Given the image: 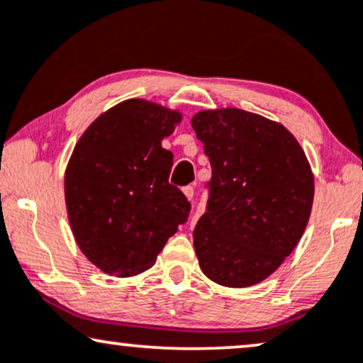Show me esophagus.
Returning a JSON list of instances; mask_svg holds the SVG:
<instances>
[{
    "mask_svg": "<svg viewBox=\"0 0 363 363\" xmlns=\"http://www.w3.org/2000/svg\"><path fill=\"white\" fill-rule=\"evenodd\" d=\"M182 192H184V196H186L189 201L192 199V197H194V187H192V186L182 187Z\"/></svg>",
    "mask_w": 363,
    "mask_h": 363,
    "instance_id": "esophagus-1",
    "label": "esophagus"
}]
</instances>
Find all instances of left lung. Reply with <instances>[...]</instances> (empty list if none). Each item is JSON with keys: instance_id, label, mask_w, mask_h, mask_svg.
I'll return each instance as SVG.
<instances>
[{"instance_id": "left-lung-1", "label": "left lung", "mask_w": 363, "mask_h": 363, "mask_svg": "<svg viewBox=\"0 0 363 363\" xmlns=\"http://www.w3.org/2000/svg\"><path fill=\"white\" fill-rule=\"evenodd\" d=\"M209 156L207 212L194 229L201 270L242 289L262 282L296 249L313 202V174L282 124L238 108L191 119Z\"/></svg>"}]
</instances>
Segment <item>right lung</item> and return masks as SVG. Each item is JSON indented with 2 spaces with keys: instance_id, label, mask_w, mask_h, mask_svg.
<instances>
[{
  "instance_id": "right-lung-1",
  "label": "right lung",
  "mask_w": 363,
  "mask_h": 363,
  "mask_svg": "<svg viewBox=\"0 0 363 363\" xmlns=\"http://www.w3.org/2000/svg\"><path fill=\"white\" fill-rule=\"evenodd\" d=\"M182 113L125 99L98 116L65 171V201L77 247L91 264L133 277L151 269L191 204L169 184L172 152L162 147Z\"/></svg>"
}]
</instances>
